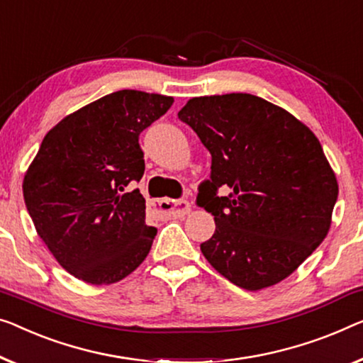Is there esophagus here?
Wrapping results in <instances>:
<instances>
[{"label": "esophagus", "mask_w": 363, "mask_h": 363, "mask_svg": "<svg viewBox=\"0 0 363 363\" xmlns=\"http://www.w3.org/2000/svg\"><path fill=\"white\" fill-rule=\"evenodd\" d=\"M160 210L166 215L174 216V218H179V216L187 215L191 212V203L187 200H171V199H163L158 202Z\"/></svg>", "instance_id": "34e87169"}]
</instances>
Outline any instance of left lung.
<instances>
[{"mask_svg": "<svg viewBox=\"0 0 363 363\" xmlns=\"http://www.w3.org/2000/svg\"><path fill=\"white\" fill-rule=\"evenodd\" d=\"M212 155L196 203L213 215L200 245L215 270L245 290L279 284L321 245L337 181L315 133L259 96L194 97L177 113ZM220 186L230 189L218 196Z\"/></svg>", "mask_w": 363, "mask_h": 363, "instance_id": "1", "label": "left lung"}]
</instances>
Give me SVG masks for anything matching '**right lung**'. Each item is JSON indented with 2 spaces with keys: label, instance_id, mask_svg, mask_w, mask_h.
<instances>
[{
  "label": "right lung",
  "instance_id": "1",
  "mask_svg": "<svg viewBox=\"0 0 363 363\" xmlns=\"http://www.w3.org/2000/svg\"><path fill=\"white\" fill-rule=\"evenodd\" d=\"M174 99L143 91L111 93L58 122L24 176V202L60 266L83 282L127 277L148 256L158 230L145 223L140 133Z\"/></svg>",
  "mask_w": 363,
  "mask_h": 363
}]
</instances>
